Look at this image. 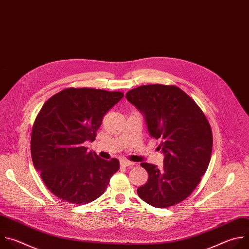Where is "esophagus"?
I'll use <instances>...</instances> for the list:
<instances>
[{
	"label": "esophagus",
	"mask_w": 249,
	"mask_h": 249,
	"mask_svg": "<svg viewBox=\"0 0 249 249\" xmlns=\"http://www.w3.org/2000/svg\"><path fill=\"white\" fill-rule=\"evenodd\" d=\"M120 164H121V166H123V167H132V166L134 165L133 162L126 161V160H121Z\"/></svg>",
	"instance_id": "esophagus-1"
}]
</instances>
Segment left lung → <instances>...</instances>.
<instances>
[{
    "mask_svg": "<svg viewBox=\"0 0 249 249\" xmlns=\"http://www.w3.org/2000/svg\"><path fill=\"white\" fill-rule=\"evenodd\" d=\"M144 117L149 134L159 138L164 166L141 163L148 180L137 189L143 201L167 208L184 200L200 182L212 153V130L200 108L177 86L150 84L125 95Z\"/></svg>",
    "mask_w": 249,
    "mask_h": 249,
    "instance_id": "1",
    "label": "left lung"
}]
</instances>
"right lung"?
I'll return each instance as SVG.
<instances>
[{
    "label": "right lung",
    "instance_id": "obj_1",
    "mask_svg": "<svg viewBox=\"0 0 249 249\" xmlns=\"http://www.w3.org/2000/svg\"><path fill=\"white\" fill-rule=\"evenodd\" d=\"M124 97L122 92L68 88L51 97L38 114L31 134L35 169L54 195L86 204L101 196L120 162L89 152L104 115Z\"/></svg>",
    "mask_w": 249,
    "mask_h": 249
}]
</instances>
